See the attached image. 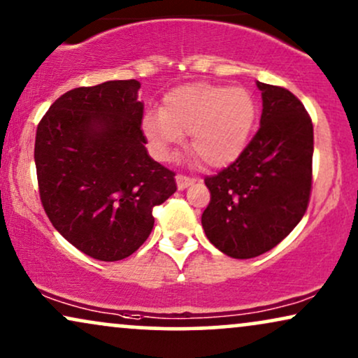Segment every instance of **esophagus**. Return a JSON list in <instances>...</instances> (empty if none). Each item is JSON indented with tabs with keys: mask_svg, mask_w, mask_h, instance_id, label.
<instances>
[{
	"mask_svg": "<svg viewBox=\"0 0 358 358\" xmlns=\"http://www.w3.org/2000/svg\"><path fill=\"white\" fill-rule=\"evenodd\" d=\"M175 180H176V187H178V189H185L187 187H189V185H193L194 182V178H189V176L182 175V173L176 175Z\"/></svg>",
	"mask_w": 358,
	"mask_h": 358,
	"instance_id": "1",
	"label": "esophagus"
}]
</instances>
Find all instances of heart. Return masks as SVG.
<instances>
[{"label":"heart","instance_id":"obj_1","mask_svg":"<svg viewBox=\"0 0 358 358\" xmlns=\"http://www.w3.org/2000/svg\"><path fill=\"white\" fill-rule=\"evenodd\" d=\"M256 119L250 90L221 84H185L171 89L162 112L143 117V132L158 157L170 158L189 135V148L208 166L236 160L246 147Z\"/></svg>","mask_w":358,"mask_h":358}]
</instances>
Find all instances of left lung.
Returning <instances> with one entry per match:
<instances>
[{"instance_id":"8db88e82","label":"left lung","mask_w":358,"mask_h":358,"mask_svg":"<svg viewBox=\"0 0 358 358\" xmlns=\"http://www.w3.org/2000/svg\"><path fill=\"white\" fill-rule=\"evenodd\" d=\"M261 125L231 165L206 176V238L226 256L250 259L296 228L312 189L314 127L302 102L279 85L257 83Z\"/></svg>"}]
</instances>
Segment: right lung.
Segmentation results:
<instances>
[{"mask_svg":"<svg viewBox=\"0 0 358 358\" xmlns=\"http://www.w3.org/2000/svg\"><path fill=\"white\" fill-rule=\"evenodd\" d=\"M140 83L62 94L36 130L39 196L54 228L84 255L120 261L152 233V211L176 192L175 171L148 155Z\"/></svg>","mask_w":358,"mask_h":358,"instance_id":"obj_1","label":"right lung"}]
</instances>
